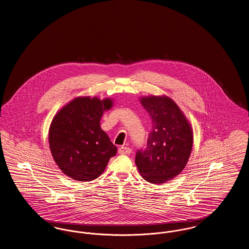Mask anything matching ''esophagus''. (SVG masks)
<instances>
[{"label": "esophagus", "instance_id": "1", "mask_svg": "<svg viewBox=\"0 0 249 249\" xmlns=\"http://www.w3.org/2000/svg\"><path fill=\"white\" fill-rule=\"evenodd\" d=\"M119 153L121 155H130L131 153V149L127 146H121L119 148Z\"/></svg>", "mask_w": 249, "mask_h": 249}]
</instances>
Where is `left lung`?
I'll list each match as a JSON object with an SVG mask.
<instances>
[{
  "label": "left lung",
  "mask_w": 249,
  "mask_h": 249,
  "mask_svg": "<svg viewBox=\"0 0 249 249\" xmlns=\"http://www.w3.org/2000/svg\"><path fill=\"white\" fill-rule=\"evenodd\" d=\"M141 104L152 120L146 146L137 150L135 163L142 178L160 184L179 175L187 164L193 143L190 124L168 97H145Z\"/></svg>",
  "instance_id": "8db88e82"
}]
</instances>
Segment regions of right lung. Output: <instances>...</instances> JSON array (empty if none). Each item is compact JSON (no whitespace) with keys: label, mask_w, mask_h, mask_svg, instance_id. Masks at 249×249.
Listing matches in <instances>:
<instances>
[{"label":"right lung","mask_w":249,"mask_h":249,"mask_svg":"<svg viewBox=\"0 0 249 249\" xmlns=\"http://www.w3.org/2000/svg\"><path fill=\"white\" fill-rule=\"evenodd\" d=\"M112 104L110 99L76 98L52 120L49 147L54 160L66 176L78 181L94 180L117 154V146L100 126L105 110Z\"/></svg>","instance_id":"add662e5"}]
</instances>
